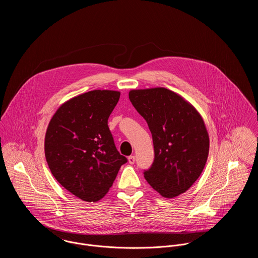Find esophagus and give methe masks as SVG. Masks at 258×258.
<instances>
[{
	"label": "esophagus",
	"instance_id": "esophagus-1",
	"mask_svg": "<svg viewBox=\"0 0 258 258\" xmlns=\"http://www.w3.org/2000/svg\"><path fill=\"white\" fill-rule=\"evenodd\" d=\"M135 160H136V159H135V156H133V155L128 158V162H129V164H131V165H133V164L135 163Z\"/></svg>",
	"mask_w": 258,
	"mask_h": 258
}]
</instances>
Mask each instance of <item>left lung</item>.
Instances as JSON below:
<instances>
[{
  "mask_svg": "<svg viewBox=\"0 0 258 258\" xmlns=\"http://www.w3.org/2000/svg\"><path fill=\"white\" fill-rule=\"evenodd\" d=\"M129 99L152 133L155 159L144 172L146 181L164 198L183 194L199 179L209 156L210 138L201 114L164 87L133 89Z\"/></svg>",
  "mask_w": 258,
  "mask_h": 258,
  "instance_id": "1",
  "label": "left lung"
}]
</instances>
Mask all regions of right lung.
<instances>
[{"mask_svg": "<svg viewBox=\"0 0 258 258\" xmlns=\"http://www.w3.org/2000/svg\"><path fill=\"white\" fill-rule=\"evenodd\" d=\"M119 91L92 90L68 100L50 119L44 154L56 181L75 197L97 202L127 162L114 144L108 118Z\"/></svg>", "mask_w": 258, "mask_h": 258, "instance_id": "obj_1", "label": "right lung"}]
</instances>
